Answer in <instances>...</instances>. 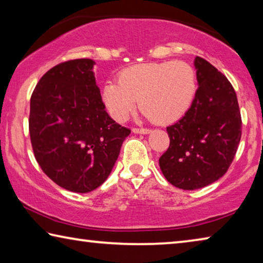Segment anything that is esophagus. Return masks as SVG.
<instances>
[{"instance_id": "34e87169", "label": "esophagus", "mask_w": 263, "mask_h": 263, "mask_svg": "<svg viewBox=\"0 0 263 263\" xmlns=\"http://www.w3.org/2000/svg\"><path fill=\"white\" fill-rule=\"evenodd\" d=\"M132 132L141 133V135H147V133L151 132V130H149V128H145V127H133Z\"/></svg>"}]
</instances>
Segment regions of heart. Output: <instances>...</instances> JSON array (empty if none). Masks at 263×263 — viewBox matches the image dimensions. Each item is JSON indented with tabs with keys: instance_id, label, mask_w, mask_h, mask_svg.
<instances>
[{
	"instance_id": "obj_1",
	"label": "heart",
	"mask_w": 263,
	"mask_h": 263,
	"mask_svg": "<svg viewBox=\"0 0 263 263\" xmlns=\"http://www.w3.org/2000/svg\"><path fill=\"white\" fill-rule=\"evenodd\" d=\"M117 82L103 88V100L118 122L128 117L139 100L142 112L158 124L181 118L193 103L197 89L196 73L185 61L145 62L119 72Z\"/></svg>"
}]
</instances>
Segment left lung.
I'll use <instances>...</instances> for the list:
<instances>
[{
  "label": "left lung",
  "mask_w": 263,
  "mask_h": 263,
  "mask_svg": "<svg viewBox=\"0 0 263 263\" xmlns=\"http://www.w3.org/2000/svg\"><path fill=\"white\" fill-rule=\"evenodd\" d=\"M198 89L179 122L167 127L169 147L159 159L169 183L203 188L228 172L241 139L242 122L232 84L215 66L195 58Z\"/></svg>",
  "instance_id": "1"
}]
</instances>
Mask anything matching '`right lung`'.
Listing matches in <instances>:
<instances>
[{
    "label": "right lung",
    "instance_id": "right-lung-1",
    "mask_svg": "<svg viewBox=\"0 0 263 263\" xmlns=\"http://www.w3.org/2000/svg\"><path fill=\"white\" fill-rule=\"evenodd\" d=\"M91 59H74L43 75L31 95L29 131L42 171L66 190L89 193L112 171L131 130L110 117Z\"/></svg>",
    "mask_w": 263,
    "mask_h": 263
}]
</instances>
